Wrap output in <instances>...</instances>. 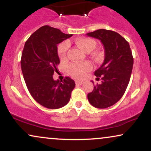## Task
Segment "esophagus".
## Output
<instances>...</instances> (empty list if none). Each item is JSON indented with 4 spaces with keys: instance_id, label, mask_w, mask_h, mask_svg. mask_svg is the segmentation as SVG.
Segmentation results:
<instances>
[{
    "instance_id": "34e87169",
    "label": "esophagus",
    "mask_w": 151,
    "mask_h": 151,
    "mask_svg": "<svg viewBox=\"0 0 151 151\" xmlns=\"http://www.w3.org/2000/svg\"><path fill=\"white\" fill-rule=\"evenodd\" d=\"M75 84H78V85H81V84H83V81L79 80H75Z\"/></svg>"
}]
</instances>
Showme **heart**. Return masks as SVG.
Returning a JSON list of instances; mask_svg holds the SVG:
<instances>
[{"instance_id":"heart-1","label":"heart","mask_w":151,"mask_h":151,"mask_svg":"<svg viewBox=\"0 0 151 151\" xmlns=\"http://www.w3.org/2000/svg\"><path fill=\"white\" fill-rule=\"evenodd\" d=\"M75 43L79 48L86 52H90L92 51L95 49L96 45V43L93 40L87 37L78 38L75 40ZM69 47L70 45L67 42H62L58 46V56L61 60H65L67 58ZM91 69H92V65L89 62H82V63H72L69 66L68 72L76 79H81L85 75L86 72H89Z\"/></svg>"}]
</instances>
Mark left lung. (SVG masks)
<instances>
[{
    "instance_id": "8db88e82",
    "label": "left lung",
    "mask_w": 151,
    "mask_h": 151,
    "mask_svg": "<svg viewBox=\"0 0 151 151\" xmlns=\"http://www.w3.org/2000/svg\"><path fill=\"white\" fill-rule=\"evenodd\" d=\"M99 40L105 50L104 63L94 75L101 84L93 86L87 95L93 106L106 109L119 101L129 84L133 65V58L129 42L121 35L112 30L100 29L86 34Z\"/></svg>"
}]
</instances>
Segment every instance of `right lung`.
Returning <instances> with one entry per match:
<instances>
[{"label":"right lung","mask_w":151,"mask_h":151,"mask_svg":"<svg viewBox=\"0 0 151 151\" xmlns=\"http://www.w3.org/2000/svg\"><path fill=\"white\" fill-rule=\"evenodd\" d=\"M49 25L40 27L25 42L21 70L26 86L37 103L47 109H60L68 103L75 83L70 77L54 80L60 64L59 43L72 37Z\"/></svg>","instance_id":"1"}]
</instances>
